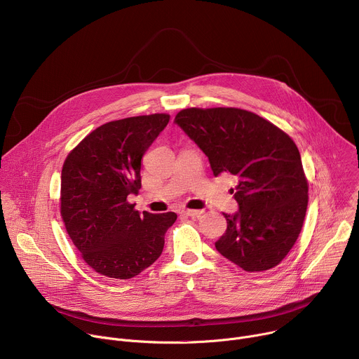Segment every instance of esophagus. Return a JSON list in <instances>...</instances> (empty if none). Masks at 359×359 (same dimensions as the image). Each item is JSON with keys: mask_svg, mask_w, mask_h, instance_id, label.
<instances>
[{"mask_svg": "<svg viewBox=\"0 0 359 359\" xmlns=\"http://www.w3.org/2000/svg\"><path fill=\"white\" fill-rule=\"evenodd\" d=\"M180 213H182L183 216H189V217H198V216L203 213V210H189V209H183Z\"/></svg>", "mask_w": 359, "mask_h": 359, "instance_id": "obj_1", "label": "esophagus"}]
</instances>
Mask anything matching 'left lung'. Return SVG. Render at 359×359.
<instances>
[{"label":"left lung","instance_id":"1","mask_svg":"<svg viewBox=\"0 0 359 359\" xmlns=\"http://www.w3.org/2000/svg\"><path fill=\"white\" fill-rule=\"evenodd\" d=\"M175 123L209 158L215 176L237 177L238 210L224 215L227 230L216 250L245 271L276 267L301 231L306 183L292 139L271 122L237 108H190Z\"/></svg>","mask_w":359,"mask_h":359}]
</instances>
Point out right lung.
<instances>
[{
	"label": "right lung",
	"mask_w": 359,
	"mask_h": 359,
	"mask_svg": "<svg viewBox=\"0 0 359 359\" xmlns=\"http://www.w3.org/2000/svg\"><path fill=\"white\" fill-rule=\"evenodd\" d=\"M170 116L155 114L102 125L65 159L61 176V216L85 263L96 273L128 280L155 263L173 212L135 210L129 194L142 187V158Z\"/></svg>",
	"instance_id": "1"
}]
</instances>
